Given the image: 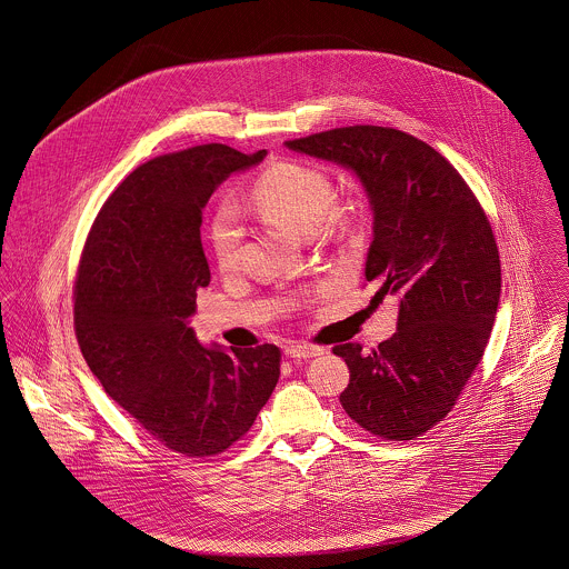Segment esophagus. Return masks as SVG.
I'll return each instance as SVG.
<instances>
[{"instance_id": "34e87169", "label": "esophagus", "mask_w": 569, "mask_h": 569, "mask_svg": "<svg viewBox=\"0 0 569 569\" xmlns=\"http://www.w3.org/2000/svg\"><path fill=\"white\" fill-rule=\"evenodd\" d=\"M322 347H316V345H308V342H288L283 347V353L288 358H299V360H310L316 356H322Z\"/></svg>"}]
</instances>
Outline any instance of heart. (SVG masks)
Returning <instances> with one entry per match:
<instances>
[{
  "instance_id": "obj_1",
  "label": "heart",
  "mask_w": 569,
  "mask_h": 569,
  "mask_svg": "<svg viewBox=\"0 0 569 569\" xmlns=\"http://www.w3.org/2000/svg\"><path fill=\"white\" fill-rule=\"evenodd\" d=\"M333 198L331 179L322 170L295 161L270 166L251 190L253 207L266 220L301 238H310L320 229ZM209 233L218 263L233 268L240 259L244 229L231 202L218 207Z\"/></svg>"
}]
</instances>
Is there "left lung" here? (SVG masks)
Masks as SVG:
<instances>
[{
	"instance_id": "1",
	"label": "left lung",
	"mask_w": 569,
	"mask_h": 569,
	"mask_svg": "<svg viewBox=\"0 0 569 569\" xmlns=\"http://www.w3.org/2000/svg\"><path fill=\"white\" fill-rule=\"evenodd\" d=\"M286 148L356 174L373 213L367 281L399 299L397 331L371 353L333 349L349 367L345 412L386 441H410L456 403L489 342L502 290L491 224L456 168L426 141L347 127Z\"/></svg>"
}]
</instances>
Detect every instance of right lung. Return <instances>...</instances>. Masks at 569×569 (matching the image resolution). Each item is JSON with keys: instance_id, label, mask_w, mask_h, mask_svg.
I'll return each instance as SVG.
<instances>
[{"instance_id": "obj_1", "label": "right lung", "mask_w": 569, "mask_h": 569, "mask_svg": "<svg viewBox=\"0 0 569 569\" xmlns=\"http://www.w3.org/2000/svg\"><path fill=\"white\" fill-rule=\"evenodd\" d=\"M266 154L207 143L139 166L100 209L78 268L73 322L91 373L148 435L191 458L242 439L279 379L274 345L204 347L190 327L211 279L202 209Z\"/></svg>"}]
</instances>
